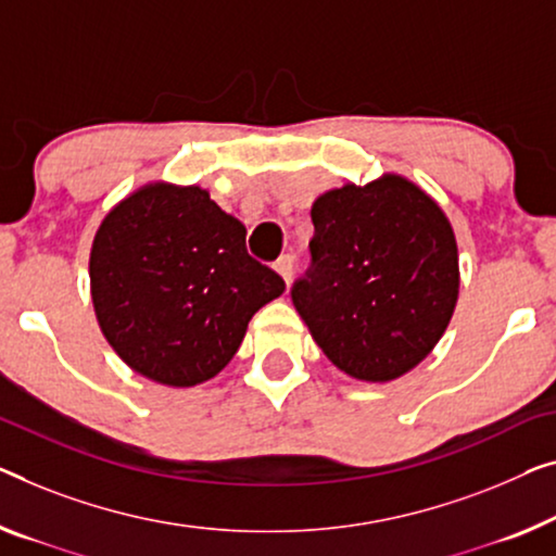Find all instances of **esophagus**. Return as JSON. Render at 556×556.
<instances>
[{"mask_svg": "<svg viewBox=\"0 0 556 556\" xmlns=\"http://www.w3.org/2000/svg\"><path fill=\"white\" fill-rule=\"evenodd\" d=\"M275 269L279 271V277L289 285V281H292V277H294V256L292 254H281L277 264H275Z\"/></svg>", "mask_w": 556, "mask_h": 556, "instance_id": "1", "label": "esophagus"}]
</instances>
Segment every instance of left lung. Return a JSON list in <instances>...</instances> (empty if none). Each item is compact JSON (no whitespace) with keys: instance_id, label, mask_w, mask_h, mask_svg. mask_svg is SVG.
Returning a JSON list of instances; mask_svg holds the SVG:
<instances>
[{"instance_id":"obj_1","label":"left lung","mask_w":556,"mask_h":556,"mask_svg":"<svg viewBox=\"0 0 556 556\" xmlns=\"http://www.w3.org/2000/svg\"><path fill=\"white\" fill-rule=\"evenodd\" d=\"M312 264L292 302L344 375L392 382L434 350L459 294L457 239L439 204L400 174L312 204Z\"/></svg>"}]
</instances>
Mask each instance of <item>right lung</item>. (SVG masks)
Wrapping results in <instances>:
<instances>
[{
  "label": "right lung",
  "instance_id": "1",
  "mask_svg": "<svg viewBox=\"0 0 556 556\" xmlns=\"http://www.w3.org/2000/svg\"><path fill=\"white\" fill-rule=\"evenodd\" d=\"M244 237L202 187L154 181L106 214L89 254L92 302L137 375L194 387L227 367L254 312L285 292Z\"/></svg>",
  "mask_w": 556,
  "mask_h": 556
}]
</instances>
